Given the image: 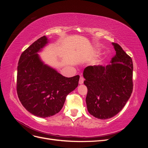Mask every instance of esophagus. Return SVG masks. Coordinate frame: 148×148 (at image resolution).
<instances>
[{"label": "esophagus", "mask_w": 148, "mask_h": 148, "mask_svg": "<svg viewBox=\"0 0 148 148\" xmlns=\"http://www.w3.org/2000/svg\"><path fill=\"white\" fill-rule=\"evenodd\" d=\"M84 78L83 77H80L79 80V84H83L84 82Z\"/></svg>", "instance_id": "34e87169"}]
</instances>
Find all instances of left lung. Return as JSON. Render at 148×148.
Returning a JSON list of instances; mask_svg holds the SVG:
<instances>
[{
	"label": "left lung",
	"mask_w": 148,
	"mask_h": 148,
	"mask_svg": "<svg viewBox=\"0 0 148 148\" xmlns=\"http://www.w3.org/2000/svg\"><path fill=\"white\" fill-rule=\"evenodd\" d=\"M110 64L84 69V84L88 88L86 102L89 113L99 119H108L122 110L133 91L132 58L117 43Z\"/></svg>",
	"instance_id": "obj_1"
}]
</instances>
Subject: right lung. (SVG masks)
<instances>
[{"instance_id": "1", "label": "right lung", "mask_w": 148, "mask_h": 148, "mask_svg": "<svg viewBox=\"0 0 148 148\" xmlns=\"http://www.w3.org/2000/svg\"><path fill=\"white\" fill-rule=\"evenodd\" d=\"M47 43L44 36L23 52L16 78V91L22 105L31 114L42 118L59 112L79 79V75L65 77L43 64L37 53Z\"/></svg>"}]
</instances>
